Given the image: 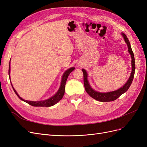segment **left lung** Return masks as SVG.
Wrapping results in <instances>:
<instances>
[{
  "label": "left lung",
  "mask_w": 147,
  "mask_h": 147,
  "mask_svg": "<svg viewBox=\"0 0 147 147\" xmlns=\"http://www.w3.org/2000/svg\"><path fill=\"white\" fill-rule=\"evenodd\" d=\"M122 37L124 38V41L126 43L127 45L128 48V52L129 53L131 57V65H132V71L130 75V77L127 80V82L124 84V85L119 88L118 90L113 91H110V92H101L95 91L94 90L91 88V85L89 83V81L88 80V75L85 69H82V71L83 72V81H84V88H85V90L88 94L90 95L93 99H94L100 101V102H110V101H113L118 99V97L121 96V94H124V92H126L129 88L130 87L131 84L132 82L133 78L134 77V73H135V69H136V65H135V59H134V55L133 51L132 50V48L131 47V44L129 41L128 38H127L126 35L124 33H121Z\"/></svg>",
  "instance_id": "obj_1"
}]
</instances>
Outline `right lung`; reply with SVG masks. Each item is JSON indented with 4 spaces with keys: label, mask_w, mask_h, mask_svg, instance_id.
<instances>
[{
    "label": "right lung",
    "mask_w": 147,
    "mask_h": 147,
    "mask_svg": "<svg viewBox=\"0 0 147 147\" xmlns=\"http://www.w3.org/2000/svg\"><path fill=\"white\" fill-rule=\"evenodd\" d=\"M74 69H75V67H70V69L66 70L65 71L63 75V77H62L61 85H60V87L59 88L58 91L56 92V93L55 95H53V96L50 97V98H48L46 100H39V101H31V100H24L23 98H21V97L19 96V94H18V92L15 90V88H13L12 84H11H11L12 88L13 89V91H14V92H15V94L21 100H23V101L26 102V103H28L29 105L34 106V107H51V106H53V105H55L56 104H57V102H58L62 98H63V97L64 96V92H65V86L67 79L69 74L72 72ZM10 62L9 64V70H8V75H9V78L10 79Z\"/></svg>",
    "instance_id": "add662e5"
}]
</instances>
